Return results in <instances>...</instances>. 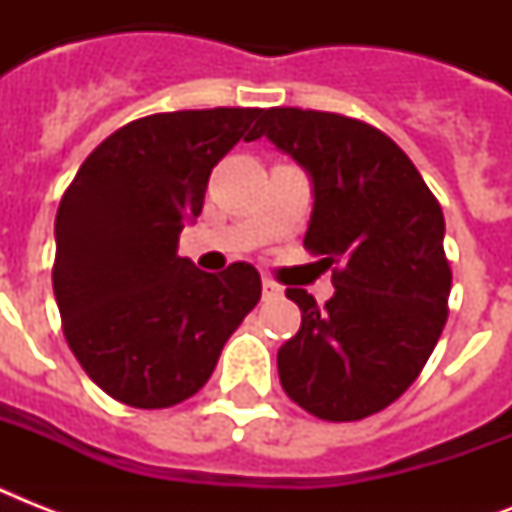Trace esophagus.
Returning <instances> with one entry per match:
<instances>
[{
  "instance_id": "esophagus-1",
  "label": "esophagus",
  "mask_w": 512,
  "mask_h": 512,
  "mask_svg": "<svg viewBox=\"0 0 512 512\" xmlns=\"http://www.w3.org/2000/svg\"><path fill=\"white\" fill-rule=\"evenodd\" d=\"M281 295V284H276L273 279H263V297L265 300H271V297Z\"/></svg>"
}]
</instances>
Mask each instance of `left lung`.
<instances>
[{"instance_id":"8db88e82","label":"left lung","mask_w":512,"mask_h":512,"mask_svg":"<svg viewBox=\"0 0 512 512\" xmlns=\"http://www.w3.org/2000/svg\"><path fill=\"white\" fill-rule=\"evenodd\" d=\"M268 138L313 180L305 249L332 269L324 308L287 289L303 321L279 348L281 388L329 422L390 406L428 364L449 316L444 212L412 159L377 127L313 108H268Z\"/></svg>"}]
</instances>
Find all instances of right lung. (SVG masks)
<instances>
[{
	"instance_id": "right-lung-1",
	"label": "right lung",
	"mask_w": 512,
	"mask_h": 512,
	"mask_svg": "<svg viewBox=\"0 0 512 512\" xmlns=\"http://www.w3.org/2000/svg\"><path fill=\"white\" fill-rule=\"evenodd\" d=\"M263 108L151 114L108 135L63 193L52 289L68 348L95 385L135 409L204 388L263 295L255 265L204 273L177 257L220 159Z\"/></svg>"
}]
</instances>
